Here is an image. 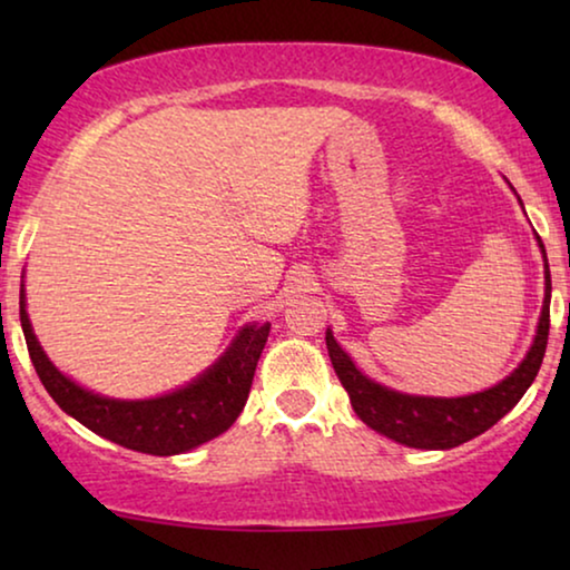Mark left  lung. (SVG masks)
I'll use <instances>...</instances> for the list:
<instances>
[{
    "label": "left lung",
    "mask_w": 570,
    "mask_h": 570,
    "mask_svg": "<svg viewBox=\"0 0 570 570\" xmlns=\"http://www.w3.org/2000/svg\"><path fill=\"white\" fill-rule=\"evenodd\" d=\"M540 248L544 254L542 240ZM550 291V269L548 256H544V303L532 347H529L527 357L511 376H505L501 384L478 394L449 396L446 400V396H415L394 392V389L381 386L368 376H363L345 350L337 345L332 330H326V350H330L334 373H337L342 386L350 394L355 415L365 425L410 449H454L459 443H466L474 435L493 428L505 412L517 407V402L532 386L537 371L542 365L544 347H548Z\"/></svg>",
    "instance_id": "8db88e82"
}]
</instances>
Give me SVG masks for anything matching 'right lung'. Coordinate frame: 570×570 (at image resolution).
<instances>
[{"label":"right lung","instance_id":"1","mask_svg":"<svg viewBox=\"0 0 570 570\" xmlns=\"http://www.w3.org/2000/svg\"><path fill=\"white\" fill-rule=\"evenodd\" d=\"M20 324L38 379L67 415L124 449L155 456L184 454L236 423L269 337V322L248 324L230 342L220 361L209 365L191 384L155 400H111L75 384L46 357L30 326L26 293H20Z\"/></svg>","mask_w":570,"mask_h":570}]
</instances>
